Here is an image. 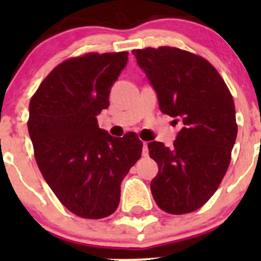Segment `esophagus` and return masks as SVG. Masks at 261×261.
I'll list each match as a JSON object with an SVG mask.
<instances>
[{
    "label": "esophagus",
    "instance_id": "esophagus-1",
    "mask_svg": "<svg viewBox=\"0 0 261 261\" xmlns=\"http://www.w3.org/2000/svg\"><path fill=\"white\" fill-rule=\"evenodd\" d=\"M149 155V149H147V143L143 144V156H147Z\"/></svg>",
    "mask_w": 261,
    "mask_h": 261
}]
</instances>
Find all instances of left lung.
<instances>
[{
	"label": "left lung",
	"instance_id": "obj_1",
	"mask_svg": "<svg viewBox=\"0 0 261 261\" xmlns=\"http://www.w3.org/2000/svg\"><path fill=\"white\" fill-rule=\"evenodd\" d=\"M133 54L156 91L163 114L184 125L172 147L159 141L147 145L159 167L150 183L152 197L167 213L193 212L217 191L230 165L238 135L232 94L201 55L173 46Z\"/></svg>",
	"mask_w": 261,
	"mask_h": 261
}]
</instances>
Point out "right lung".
Masks as SVG:
<instances>
[{"label": "right lung", "instance_id": "add662e5", "mask_svg": "<svg viewBox=\"0 0 261 261\" xmlns=\"http://www.w3.org/2000/svg\"><path fill=\"white\" fill-rule=\"evenodd\" d=\"M127 51L87 53L60 63L30 99L28 128L36 164L57 198L82 218L112 215L121 181L140 159L135 133L114 138L98 127Z\"/></svg>", "mask_w": 261, "mask_h": 261}]
</instances>
